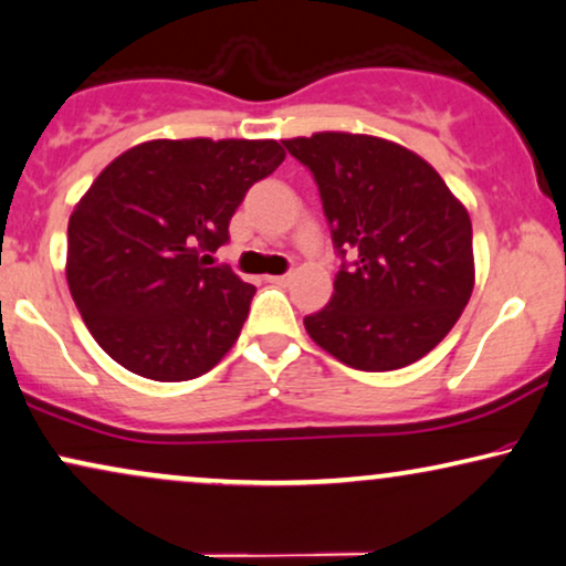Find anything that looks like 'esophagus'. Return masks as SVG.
<instances>
[{
	"label": "esophagus",
	"instance_id": "1",
	"mask_svg": "<svg viewBox=\"0 0 566 566\" xmlns=\"http://www.w3.org/2000/svg\"><path fill=\"white\" fill-rule=\"evenodd\" d=\"M270 283H277V285H289L291 281H293V275L291 273H285V275H273V277H268Z\"/></svg>",
	"mask_w": 566,
	"mask_h": 566
}]
</instances>
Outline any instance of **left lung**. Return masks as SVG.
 <instances>
[{"label":"left lung","mask_w":566,"mask_h":566,"mask_svg":"<svg viewBox=\"0 0 566 566\" xmlns=\"http://www.w3.org/2000/svg\"><path fill=\"white\" fill-rule=\"evenodd\" d=\"M310 168L333 244L350 268L335 275L306 333L337 361L392 371L442 343L473 293V229L465 205L413 150L390 139L317 132L283 139Z\"/></svg>","instance_id":"1"}]
</instances>
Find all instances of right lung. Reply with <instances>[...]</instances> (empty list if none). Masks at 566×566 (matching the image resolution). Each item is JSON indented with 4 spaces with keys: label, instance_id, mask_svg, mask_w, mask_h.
<instances>
[{
    "label": "right lung",
    "instance_id": "obj_1",
    "mask_svg": "<svg viewBox=\"0 0 566 566\" xmlns=\"http://www.w3.org/2000/svg\"><path fill=\"white\" fill-rule=\"evenodd\" d=\"M275 139H150L114 158L67 229V283L101 348L132 374L185 381L229 354L254 285L208 252L254 181L283 164Z\"/></svg>",
    "mask_w": 566,
    "mask_h": 566
}]
</instances>
